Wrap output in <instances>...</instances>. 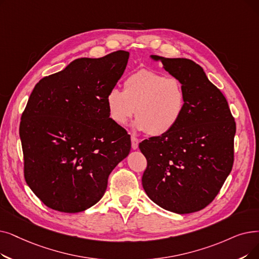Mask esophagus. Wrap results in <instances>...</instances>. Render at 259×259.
<instances>
[{
	"mask_svg": "<svg viewBox=\"0 0 259 259\" xmlns=\"http://www.w3.org/2000/svg\"><path fill=\"white\" fill-rule=\"evenodd\" d=\"M131 147L133 150H137L139 148V140L136 137H131Z\"/></svg>",
	"mask_w": 259,
	"mask_h": 259,
	"instance_id": "1",
	"label": "esophagus"
}]
</instances>
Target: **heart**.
Segmentation results:
<instances>
[{"instance_id":"obj_1","label":"heart","mask_w":259,"mask_h":259,"mask_svg":"<svg viewBox=\"0 0 259 259\" xmlns=\"http://www.w3.org/2000/svg\"><path fill=\"white\" fill-rule=\"evenodd\" d=\"M186 91L181 80L150 70H140L123 81V91L111 89L106 96L109 118L125 127L136 112L133 127L150 137L169 133L186 109Z\"/></svg>"}]
</instances>
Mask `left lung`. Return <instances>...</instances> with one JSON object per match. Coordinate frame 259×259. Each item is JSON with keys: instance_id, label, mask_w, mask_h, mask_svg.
<instances>
[{"instance_id": "left-lung-1", "label": "left lung", "mask_w": 259, "mask_h": 259, "mask_svg": "<svg viewBox=\"0 0 259 259\" xmlns=\"http://www.w3.org/2000/svg\"><path fill=\"white\" fill-rule=\"evenodd\" d=\"M150 58L181 80L187 102L175 129L140 144L147 159L143 188L166 210L198 211L215 199L232 170L235 120L226 97L199 64L186 58Z\"/></svg>"}]
</instances>
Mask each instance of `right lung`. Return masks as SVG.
<instances>
[{
	"label": "right lung",
	"mask_w": 259,
	"mask_h": 259,
	"mask_svg": "<svg viewBox=\"0 0 259 259\" xmlns=\"http://www.w3.org/2000/svg\"><path fill=\"white\" fill-rule=\"evenodd\" d=\"M128 59L126 51L78 58L33 88L20 123L24 177L50 208L79 212L93 206L111 171L128 156L129 136L106 107Z\"/></svg>",
	"instance_id": "obj_1"
}]
</instances>
